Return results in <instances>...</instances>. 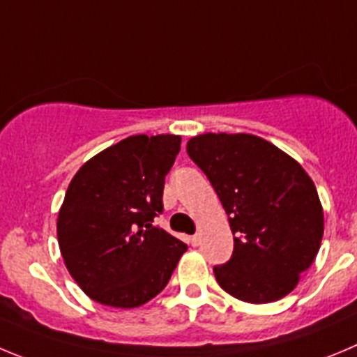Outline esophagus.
<instances>
[{
    "label": "esophagus",
    "mask_w": 357,
    "mask_h": 357,
    "mask_svg": "<svg viewBox=\"0 0 357 357\" xmlns=\"http://www.w3.org/2000/svg\"><path fill=\"white\" fill-rule=\"evenodd\" d=\"M188 241H190V245H192V246H199V245H201V236H192Z\"/></svg>",
    "instance_id": "obj_1"
}]
</instances>
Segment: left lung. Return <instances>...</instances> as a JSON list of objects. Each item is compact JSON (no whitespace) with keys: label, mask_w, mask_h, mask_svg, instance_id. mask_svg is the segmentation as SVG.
Here are the masks:
<instances>
[{"label":"left lung","mask_w":357,"mask_h":357,"mask_svg":"<svg viewBox=\"0 0 357 357\" xmlns=\"http://www.w3.org/2000/svg\"><path fill=\"white\" fill-rule=\"evenodd\" d=\"M186 153L229 215L234 252L218 285L245 303H273L298 285L324 234L314 181L287 153L252 133H201Z\"/></svg>","instance_id":"left-lung-1"}]
</instances>
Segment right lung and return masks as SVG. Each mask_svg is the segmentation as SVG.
<instances>
[{"label":"right lung","instance_id":"obj_1","mask_svg":"<svg viewBox=\"0 0 357 357\" xmlns=\"http://www.w3.org/2000/svg\"><path fill=\"white\" fill-rule=\"evenodd\" d=\"M181 137L130 135L75 172L58 215L72 278L93 301L137 308L163 291L186 245L153 225Z\"/></svg>","mask_w":357,"mask_h":357}]
</instances>
